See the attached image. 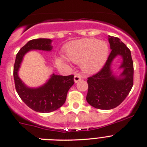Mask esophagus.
<instances>
[{"instance_id":"1","label":"esophagus","mask_w":147,"mask_h":147,"mask_svg":"<svg viewBox=\"0 0 147 147\" xmlns=\"http://www.w3.org/2000/svg\"><path fill=\"white\" fill-rule=\"evenodd\" d=\"M82 80V76L80 75H75V78H74V80H75V83H78L79 81Z\"/></svg>"}]
</instances>
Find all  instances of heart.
<instances>
[{
  "mask_svg": "<svg viewBox=\"0 0 147 147\" xmlns=\"http://www.w3.org/2000/svg\"><path fill=\"white\" fill-rule=\"evenodd\" d=\"M107 43L96 38H83L69 43L65 48L67 58L76 63L87 73L99 70L109 56Z\"/></svg>",
  "mask_w": 147,
  "mask_h": 147,
  "instance_id": "1",
  "label": "heart"
}]
</instances>
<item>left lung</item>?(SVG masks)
<instances>
[{
  "label": "left lung",
  "mask_w": 147,
  "mask_h": 147,
  "mask_svg": "<svg viewBox=\"0 0 147 147\" xmlns=\"http://www.w3.org/2000/svg\"><path fill=\"white\" fill-rule=\"evenodd\" d=\"M109 41L111 52L106 63L99 72L87 78L86 101L102 110H110L119 106L133 86L134 67L130 50L118 37L109 36ZM117 55L123 58L120 68H123V72L119 78L113 75L110 68L112 60Z\"/></svg>",
  "instance_id": "8db88e82"
}]
</instances>
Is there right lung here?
I'll use <instances>...</instances> for the list:
<instances>
[{
	"mask_svg": "<svg viewBox=\"0 0 147 147\" xmlns=\"http://www.w3.org/2000/svg\"><path fill=\"white\" fill-rule=\"evenodd\" d=\"M51 40L37 38L28 41L16 55L13 69L15 86L18 95L28 107L40 113H50L61 107L65 102L69 88L74 84V75L62 76L53 74L44 85L36 89L27 87L18 77V69L24 55L31 50L50 51Z\"/></svg>",
	"mask_w": 147,
	"mask_h": 147,
	"instance_id": "obj_1",
	"label": "right lung"
}]
</instances>
